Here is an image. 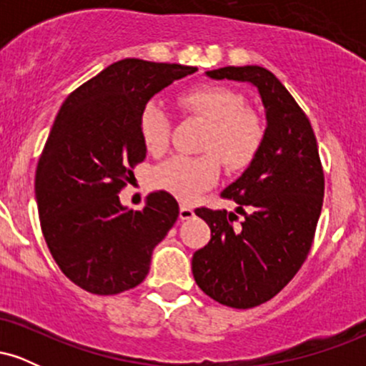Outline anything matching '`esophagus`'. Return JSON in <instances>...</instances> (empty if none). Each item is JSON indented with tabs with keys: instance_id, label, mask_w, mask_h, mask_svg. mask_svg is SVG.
Here are the masks:
<instances>
[{
	"instance_id": "esophagus-1",
	"label": "esophagus",
	"mask_w": 366,
	"mask_h": 366,
	"mask_svg": "<svg viewBox=\"0 0 366 366\" xmlns=\"http://www.w3.org/2000/svg\"><path fill=\"white\" fill-rule=\"evenodd\" d=\"M192 217H194V209L189 207V204H180V209H179L180 220H189V218Z\"/></svg>"
}]
</instances>
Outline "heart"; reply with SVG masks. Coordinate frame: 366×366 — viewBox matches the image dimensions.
<instances>
[{
    "mask_svg": "<svg viewBox=\"0 0 366 366\" xmlns=\"http://www.w3.org/2000/svg\"><path fill=\"white\" fill-rule=\"evenodd\" d=\"M177 102L191 115L208 122L203 157H174L153 174L154 186L182 201H191L220 177V156L227 169L241 170L253 162L263 141V125L244 108L237 91L220 84H199L179 94ZM146 149L162 154L169 148L170 119L157 103H148L139 117Z\"/></svg>",
    "mask_w": 366,
    "mask_h": 366,
    "instance_id": "b5f03b06",
    "label": "heart"
}]
</instances>
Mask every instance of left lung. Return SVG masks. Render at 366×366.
Masks as SVG:
<instances>
[{
    "label": "left lung",
    "instance_id": "1",
    "mask_svg": "<svg viewBox=\"0 0 366 366\" xmlns=\"http://www.w3.org/2000/svg\"><path fill=\"white\" fill-rule=\"evenodd\" d=\"M209 79L249 82L264 108L262 146L222 196L236 213L197 208L212 239L192 254V275L204 294L230 308H253L291 282L312 247L323 203V170L308 117L282 82L258 65L208 70Z\"/></svg>",
    "mask_w": 366,
    "mask_h": 366
}]
</instances>
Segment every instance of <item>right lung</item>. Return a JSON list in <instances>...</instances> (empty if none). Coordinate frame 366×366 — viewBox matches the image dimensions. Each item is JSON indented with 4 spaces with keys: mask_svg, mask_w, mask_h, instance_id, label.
Wrapping results in <instances>:
<instances>
[{
    "mask_svg": "<svg viewBox=\"0 0 366 366\" xmlns=\"http://www.w3.org/2000/svg\"><path fill=\"white\" fill-rule=\"evenodd\" d=\"M196 66L125 58L61 104L36 170L41 230L60 270L84 291L112 296L139 285L154 246L179 217L175 197L151 192L141 212L119 192L146 158V103Z\"/></svg>",
    "mask_w": 366,
    "mask_h": 366,
    "instance_id": "right-lung-1",
    "label": "right lung"
}]
</instances>
